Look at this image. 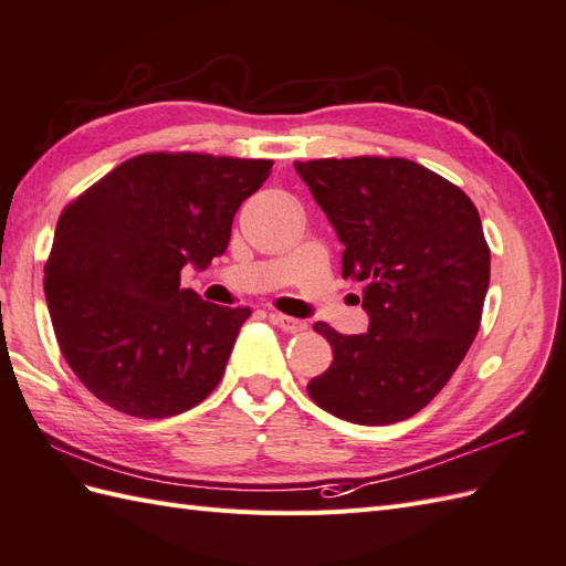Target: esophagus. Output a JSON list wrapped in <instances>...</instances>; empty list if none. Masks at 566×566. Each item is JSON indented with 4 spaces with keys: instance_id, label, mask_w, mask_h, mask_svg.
<instances>
[{
    "instance_id": "1",
    "label": "esophagus",
    "mask_w": 566,
    "mask_h": 566,
    "mask_svg": "<svg viewBox=\"0 0 566 566\" xmlns=\"http://www.w3.org/2000/svg\"><path fill=\"white\" fill-rule=\"evenodd\" d=\"M271 322L283 328L285 334H300V331L307 328V322L295 319V316H287V314H271Z\"/></svg>"
}]
</instances>
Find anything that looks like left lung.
Here are the masks:
<instances>
[{
    "label": "left lung",
    "instance_id": "left-lung-1",
    "mask_svg": "<svg viewBox=\"0 0 566 566\" xmlns=\"http://www.w3.org/2000/svg\"><path fill=\"white\" fill-rule=\"evenodd\" d=\"M295 170L346 244L343 279L367 283L369 314L360 336L314 324L334 363L307 394L340 420L401 422L444 389L480 328L490 247L475 203L406 158L295 160Z\"/></svg>",
    "mask_w": 566,
    "mask_h": 566
}]
</instances>
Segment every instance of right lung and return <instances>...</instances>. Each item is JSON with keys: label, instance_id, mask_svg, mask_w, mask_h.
Instances as JSON below:
<instances>
[{"label": "right lung", "instance_id": "1", "mask_svg": "<svg viewBox=\"0 0 566 566\" xmlns=\"http://www.w3.org/2000/svg\"><path fill=\"white\" fill-rule=\"evenodd\" d=\"M271 165L158 150L119 163L64 206L45 297L66 365L98 401L154 420L218 387L252 310L211 305L179 273L226 252L232 218Z\"/></svg>", "mask_w": 566, "mask_h": 566}]
</instances>
